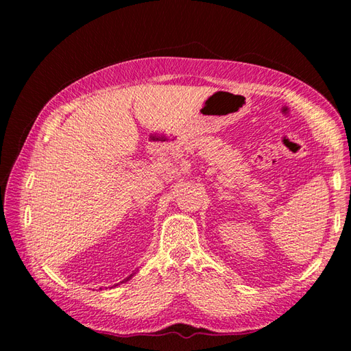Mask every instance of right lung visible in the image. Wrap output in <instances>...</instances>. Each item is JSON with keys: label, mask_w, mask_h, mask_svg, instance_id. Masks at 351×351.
Segmentation results:
<instances>
[{"label": "right lung", "mask_w": 351, "mask_h": 351, "mask_svg": "<svg viewBox=\"0 0 351 351\" xmlns=\"http://www.w3.org/2000/svg\"><path fill=\"white\" fill-rule=\"evenodd\" d=\"M131 278H132V274H131V276H130V278H126V279H125V280H130V279H131ZM125 280H123V282H125Z\"/></svg>", "instance_id": "1"}]
</instances>
